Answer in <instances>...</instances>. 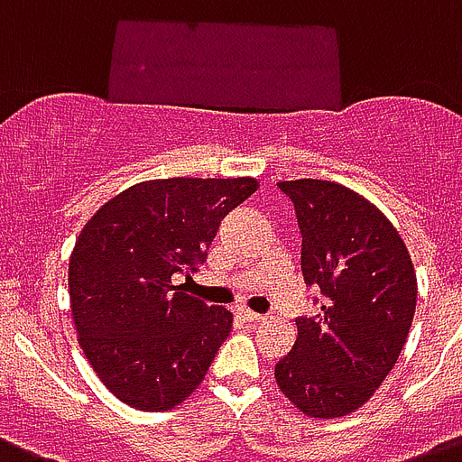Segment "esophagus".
Wrapping results in <instances>:
<instances>
[{
  "label": "esophagus",
  "mask_w": 462,
  "mask_h": 462,
  "mask_svg": "<svg viewBox=\"0 0 462 462\" xmlns=\"http://www.w3.org/2000/svg\"><path fill=\"white\" fill-rule=\"evenodd\" d=\"M239 315H242V319H246V321H263V319H265V317L258 315V312H254V310H249V308L239 310Z\"/></svg>",
  "instance_id": "34e87169"
}]
</instances>
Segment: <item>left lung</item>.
Segmentation results:
<instances>
[{"label": "left lung", "instance_id": "left-lung-1", "mask_svg": "<svg viewBox=\"0 0 462 462\" xmlns=\"http://www.w3.org/2000/svg\"><path fill=\"white\" fill-rule=\"evenodd\" d=\"M300 227V270L319 312L298 317L279 390L312 418H340L369 402L397 364L416 312V273L394 225L331 180H284Z\"/></svg>", "mask_w": 462, "mask_h": 462}]
</instances>
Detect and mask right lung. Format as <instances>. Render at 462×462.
Returning <instances> with one entry per match:
<instances>
[{
    "instance_id": "1",
    "label": "right lung",
    "mask_w": 462,
    "mask_h": 462,
    "mask_svg": "<svg viewBox=\"0 0 462 462\" xmlns=\"http://www.w3.org/2000/svg\"><path fill=\"white\" fill-rule=\"evenodd\" d=\"M255 189L254 178L145 180L84 225L69 255L72 319L93 371L131 409L180 404L230 336V310L173 282L204 265L220 220Z\"/></svg>"
}]
</instances>
